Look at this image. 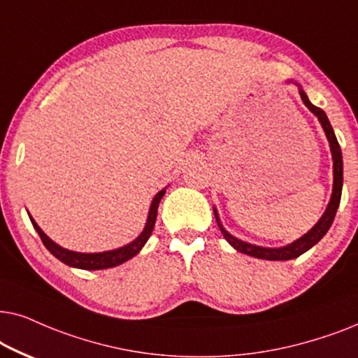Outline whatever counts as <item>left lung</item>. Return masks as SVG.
I'll list each match as a JSON object with an SVG mask.
<instances>
[{"instance_id":"8db88e82","label":"left lung","mask_w":358,"mask_h":358,"mask_svg":"<svg viewBox=\"0 0 358 358\" xmlns=\"http://www.w3.org/2000/svg\"><path fill=\"white\" fill-rule=\"evenodd\" d=\"M299 94H301L303 103L309 108V111L314 113L317 116L324 132H326V136H327V139H329V144H331L332 160H334V189H332V198H331V203H329V206L326 209V213L322 214V217L319 219V222L311 229V231L308 232V234H304L301 239L294 241L293 244H289L287 247H280V249H266V247L252 245V244H247V242H244V241H239V239H237V237L229 234L226 229L222 227V224L219 222L217 214L214 213V214H216L217 226H219V229H221L224 239H226L229 244L234 247L236 250L242 252V254L255 257V259H262V260H292V259H296V257L304 254V252L311 249L313 245H316L317 242L321 241L324 236H326V232L329 231V227H331L332 222H334L337 208H339V203H341L342 182H344V176H342V152H341V145H339V142H337V139H336L334 129H332V126H331V122H329L326 113H324L321 108L314 106V104L309 101L308 96H306V93H304L303 90H299Z\"/></svg>"}]
</instances>
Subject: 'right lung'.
<instances>
[{"mask_svg":"<svg viewBox=\"0 0 358 358\" xmlns=\"http://www.w3.org/2000/svg\"><path fill=\"white\" fill-rule=\"evenodd\" d=\"M164 194H165V189H162V192L155 194L154 201H152V204H150L149 219H147L145 229L142 231V234L137 237L136 241H132L131 244L121 247V249L101 252V254H80V252H71V250L64 249V247L57 245L54 241H50L49 237L42 232V229L34 222V219H32L31 216L29 217H31L32 226H34V229L37 231V234L41 236L42 242H44V245L47 247V250H49L54 257H57L60 262H64V264L70 265V266H75V268H82V270L111 268V266L121 265V264H124V262L132 259L136 254H139V250L145 245V242L149 241L152 231H154L155 221H157V208H159V203H160V199L164 198Z\"/></svg>","mask_w":358,"mask_h":358,"instance_id":"obj_1","label":"right lung"}]
</instances>
